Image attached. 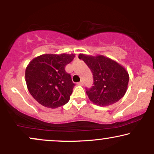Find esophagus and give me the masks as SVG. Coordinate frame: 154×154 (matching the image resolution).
<instances>
[{"label": "esophagus", "mask_w": 154, "mask_h": 154, "mask_svg": "<svg viewBox=\"0 0 154 154\" xmlns=\"http://www.w3.org/2000/svg\"><path fill=\"white\" fill-rule=\"evenodd\" d=\"M77 85H84V82H83L82 81H80L79 82H77Z\"/></svg>", "instance_id": "obj_1"}]
</instances>
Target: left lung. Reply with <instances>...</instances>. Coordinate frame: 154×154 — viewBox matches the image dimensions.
<instances>
[{
  "mask_svg": "<svg viewBox=\"0 0 154 154\" xmlns=\"http://www.w3.org/2000/svg\"><path fill=\"white\" fill-rule=\"evenodd\" d=\"M93 75V86L86 88L91 101L100 106L116 103L125 95L129 82L128 72L114 60L98 55L79 54Z\"/></svg>",
  "mask_w": 154,
  "mask_h": 154,
  "instance_id": "8db88e82",
  "label": "left lung"
}]
</instances>
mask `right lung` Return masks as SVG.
Masks as SVG:
<instances>
[{
    "label": "right lung",
    "instance_id": "add662e5",
    "mask_svg": "<svg viewBox=\"0 0 154 154\" xmlns=\"http://www.w3.org/2000/svg\"><path fill=\"white\" fill-rule=\"evenodd\" d=\"M75 54H43L26 66L25 80L28 91L43 106L56 109L69 100L75 83L65 66Z\"/></svg>",
    "mask_w": 154,
    "mask_h": 154
}]
</instances>
